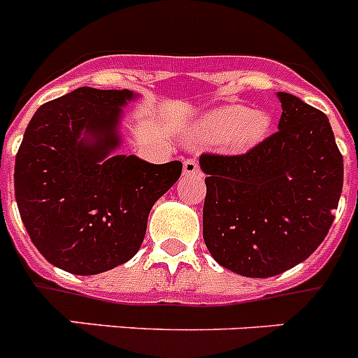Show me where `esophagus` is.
<instances>
[{
    "instance_id": "obj_1",
    "label": "esophagus",
    "mask_w": 358,
    "mask_h": 358,
    "mask_svg": "<svg viewBox=\"0 0 358 358\" xmlns=\"http://www.w3.org/2000/svg\"><path fill=\"white\" fill-rule=\"evenodd\" d=\"M199 170H201V166H199V161L195 157H188L182 163V172H185V176H195V173H199Z\"/></svg>"
}]
</instances>
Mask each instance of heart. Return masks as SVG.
Masks as SVG:
<instances>
[{
	"label": "heart",
	"instance_id": "obj_1",
	"mask_svg": "<svg viewBox=\"0 0 358 358\" xmlns=\"http://www.w3.org/2000/svg\"><path fill=\"white\" fill-rule=\"evenodd\" d=\"M268 127V118L260 110L231 106L217 109L201 122L202 138L210 141H229L236 147H248L262 140Z\"/></svg>",
	"mask_w": 358,
	"mask_h": 358
}]
</instances>
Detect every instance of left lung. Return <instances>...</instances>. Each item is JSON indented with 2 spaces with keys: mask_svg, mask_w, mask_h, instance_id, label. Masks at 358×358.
Listing matches in <instances>:
<instances>
[{
  "mask_svg": "<svg viewBox=\"0 0 358 358\" xmlns=\"http://www.w3.org/2000/svg\"><path fill=\"white\" fill-rule=\"evenodd\" d=\"M278 131L245 154L204 152L202 236L211 256L240 276L271 278L321 245L343 192V156L327 115L278 93Z\"/></svg>",
  "mask_w": 358,
  "mask_h": 358,
  "instance_id": "obj_1",
  "label": "left lung"
}]
</instances>
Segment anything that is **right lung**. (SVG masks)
<instances>
[{"mask_svg":"<svg viewBox=\"0 0 358 358\" xmlns=\"http://www.w3.org/2000/svg\"><path fill=\"white\" fill-rule=\"evenodd\" d=\"M132 93L78 87L36 110L19 145L14 189L19 215L41 255L90 276L131 260L148 213L182 172L181 161L152 164L109 156ZM95 136L94 142L80 134Z\"/></svg>","mask_w":358,"mask_h":358,"instance_id":"1","label":"right lung"}]
</instances>
